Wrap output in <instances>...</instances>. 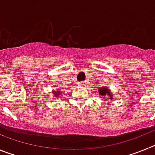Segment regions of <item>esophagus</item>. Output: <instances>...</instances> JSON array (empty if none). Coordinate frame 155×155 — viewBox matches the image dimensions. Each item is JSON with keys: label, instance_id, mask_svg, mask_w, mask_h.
<instances>
[{"label": "esophagus", "instance_id": "esophagus-1", "mask_svg": "<svg viewBox=\"0 0 155 155\" xmlns=\"http://www.w3.org/2000/svg\"><path fill=\"white\" fill-rule=\"evenodd\" d=\"M84 84H85V83H84V81H82V82H78V85H84Z\"/></svg>", "mask_w": 155, "mask_h": 155}]
</instances>
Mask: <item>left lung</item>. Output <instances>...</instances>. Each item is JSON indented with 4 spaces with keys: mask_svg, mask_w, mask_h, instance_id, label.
<instances>
[{
    "mask_svg": "<svg viewBox=\"0 0 155 155\" xmlns=\"http://www.w3.org/2000/svg\"><path fill=\"white\" fill-rule=\"evenodd\" d=\"M99 94H102V96H106V94H109V96H110V98H109V99H112V94H110V91H109L107 88H105V87H101V88H100Z\"/></svg>",
    "mask_w": 155,
    "mask_h": 155,
    "instance_id": "8db88e82",
    "label": "left lung"
}]
</instances>
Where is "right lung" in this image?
<instances>
[{
	"instance_id": "right-lung-1",
	"label": "right lung",
	"mask_w": 155,
	"mask_h": 155,
	"mask_svg": "<svg viewBox=\"0 0 155 155\" xmlns=\"http://www.w3.org/2000/svg\"><path fill=\"white\" fill-rule=\"evenodd\" d=\"M61 91H57V92H56V91H54V92H53V94H57V96H58V95H60V94H60V93H61ZM56 93H57V94H55Z\"/></svg>"
}]
</instances>
